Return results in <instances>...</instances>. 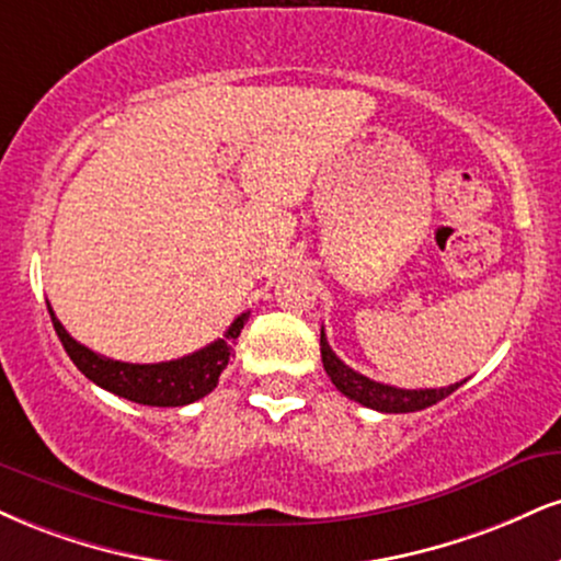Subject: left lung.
I'll use <instances>...</instances> for the list:
<instances>
[{
	"label": "left lung",
	"instance_id": "1",
	"mask_svg": "<svg viewBox=\"0 0 561 561\" xmlns=\"http://www.w3.org/2000/svg\"><path fill=\"white\" fill-rule=\"evenodd\" d=\"M321 360H323V370H327L329 379H332V383L342 391V394L350 397V400L360 402L363 408L379 410V413H415V410H426L431 404L442 402L444 397H449L457 387H462L460 381V383H449V387H442V389H397V387H389V383L368 379V376L357 374V370L345 366V363L334 355V350L329 347L327 342V334H323V327H321Z\"/></svg>",
	"mask_w": 561,
	"mask_h": 561
}]
</instances>
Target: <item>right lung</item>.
<instances>
[{"mask_svg":"<svg viewBox=\"0 0 561 561\" xmlns=\"http://www.w3.org/2000/svg\"><path fill=\"white\" fill-rule=\"evenodd\" d=\"M49 316L59 342H62L70 360L76 363L85 379H91L101 389L112 391V394L125 397V400L138 404H148V408H182V404H191L206 397L219 383L221 370L227 368L229 357H232V342L238 340L240 329L248 321V313L238 316L221 340L211 342V345L198 350V353L178 357V360L123 363L93 353V350L72 340L57 316H54L51 306Z\"/></svg>","mask_w":561,"mask_h":561,"instance_id":"1","label":"right lung"}]
</instances>
